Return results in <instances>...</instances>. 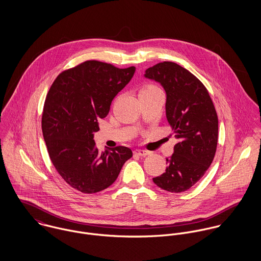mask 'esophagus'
Instances as JSON below:
<instances>
[{"label":"esophagus","instance_id":"esophagus-1","mask_svg":"<svg viewBox=\"0 0 261 261\" xmlns=\"http://www.w3.org/2000/svg\"><path fill=\"white\" fill-rule=\"evenodd\" d=\"M134 153L137 154V155H139V156H146V155H148V154L150 153V151L146 150V149H136V150L134 151Z\"/></svg>","mask_w":261,"mask_h":261}]
</instances>
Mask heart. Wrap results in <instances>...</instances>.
Returning <instances> with one entry per match:
<instances>
[{
  "instance_id": "obj_1",
  "label": "heart",
  "mask_w": 261,
  "mask_h": 261,
  "mask_svg": "<svg viewBox=\"0 0 261 261\" xmlns=\"http://www.w3.org/2000/svg\"><path fill=\"white\" fill-rule=\"evenodd\" d=\"M156 90H160V88L158 86L152 85V84H148L142 88L141 92H151V91H156Z\"/></svg>"
}]
</instances>
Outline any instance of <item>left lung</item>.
I'll return each mask as SVG.
<instances>
[{
    "label": "left lung",
    "instance_id": "left-lung-1",
    "mask_svg": "<svg viewBox=\"0 0 261 261\" xmlns=\"http://www.w3.org/2000/svg\"><path fill=\"white\" fill-rule=\"evenodd\" d=\"M145 76L164 87L167 119L179 140L171 159H166V172L152 181L172 193L185 192L213 162L218 143L217 112L205 85L177 63H158Z\"/></svg>",
    "mask_w": 261,
    "mask_h": 261
}]
</instances>
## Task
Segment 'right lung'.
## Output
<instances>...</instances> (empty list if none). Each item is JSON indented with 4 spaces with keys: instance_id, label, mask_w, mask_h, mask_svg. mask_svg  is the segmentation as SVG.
Instances as JSON below:
<instances>
[{
    "instance_id": "obj_1",
    "label": "right lung",
    "mask_w": 261,
    "mask_h": 261,
    "mask_svg": "<svg viewBox=\"0 0 261 261\" xmlns=\"http://www.w3.org/2000/svg\"><path fill=\"white\" fill-rule=\"evenodd\" d=\"M136 67L117 68L87 60L62 71L52 83L42 112V133L50 160L61 178L84 194L100 192L116 180L130 149L118 146L101 153L93 141L98 120L129 82Z\"/></svg>"
}]
</instances>
